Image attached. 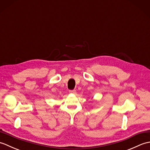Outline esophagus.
<instances>
[{"label":"esophagus","instance_id":"34e87169","mask_svg":"<svg viewBox=\"0 0 150 150\" xmlns=\"http://www.w3.org/2000/svg\"><path fill=\"white\" fill-rule=\"evenodd\" d=\"M69 92L70 93H73V94H75L76 93V90H69Z\"/></svg>","mask_w":150,"mask_h":150}]
</instances>
